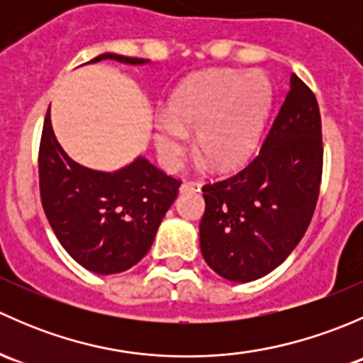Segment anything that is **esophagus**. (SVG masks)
Returning a JSON list of instances; mask_svg holds the SVG:
<instances>
[{
  "instance_id": "1",
  "label": "esophagus",
  "mask_w": 363,
  "mask_h": 363,
  "mask_svg": "<svg viewBox=\"0 0 363 363\" xmlns=\"http://www.w3.org/2000/svg\"><path fill=\"white\" fill-rule=\"evenodd\" d=\"M200 186L193 181H184L181 184V193H191V191H199Z\"/></svg>"
}]
</instances>
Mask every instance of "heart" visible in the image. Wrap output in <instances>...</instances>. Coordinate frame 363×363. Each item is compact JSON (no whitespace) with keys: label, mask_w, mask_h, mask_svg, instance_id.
I'll return each instance as SVG.
<instances>
[{"label":"heart","mask_w":363,"mask_h":363,"mask_svg":"<svg viewBox=\"0 0 363 363\" xmlns=\"http://www.w3.org/2000/svg\"><path fill=\"white\" fill-rule=\"evenodd\" d=\"M272 105L270 80L259 72L211 69L191 77L156 123V147L177 167L196 131V151L218 170H232L255 152Z\"/></svg>","instance_id":"b5f03b06"}]
</instances>
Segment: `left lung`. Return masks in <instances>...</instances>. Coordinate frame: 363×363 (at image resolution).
Here are the masks:
<instances>
[{
	"label": "left lung",
	"mask_w": 363,
	"mask_h": 363,
	"mask_svg": "<svg viewBox=\"0 0 363 363\" xmlns=\"http://www.w3.org/2000/svg\"><path fill=\"white\" fill-rule=\"evenodd\" d=\"M321 174L320 107L294 73L258 155L202 188L200 247L207 265L235 283L259 279L279 267L313 219Z\"/></svg>",
	"instance_id": "1"
}]
</instances>
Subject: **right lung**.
<instances>
[{
	"label": "right lung",
	"instance_id": "1",
	"mask_svg": "<svg viewBox=\"0 0 363 363\" xmlns=\"http://www.w3.org/2000/svg\"><path fill=\"white\" fill-rule=\"evenodd\" d=\"M101 60L147 63L117 54L89 63ZM38 179L42 207L61 246L84 269L104 276L124 272L147 255L181 186V179L144 158L113 174L75 163L57 144L49 112L40 138Z\"/></svg>",
	"mask_w": 363,
	"mask_h": 363
}]
</instances>
